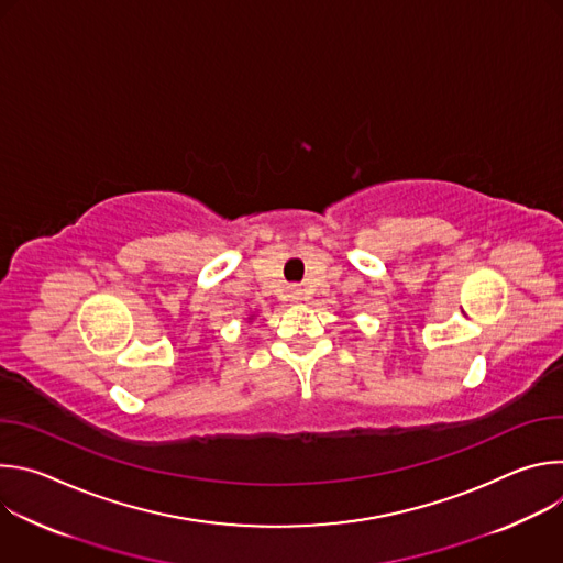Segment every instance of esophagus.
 Instances as JSON below:
<instances>
[{
    "instance_id": "obj_1",
    "label": "esophagus",
    "mask_w": 563,
    "mask_h": 563,
    "mask_svg": "<svg viewBox=\"0 0 563 563\" xmlns=\"http://www.w3.org/2000/svg\"><path fill=\"white\" fill-rule=\"evenodd\" d=\"M289 298H291L294 302H298V300L305 298V291H302L298 285H291V287H289Z\"/></svg>"
}]
</instances>
